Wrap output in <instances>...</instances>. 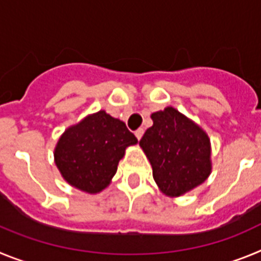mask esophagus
Wrapping results in <instances>:
<instances>
[{
	"label": "esophagus",
	"mask_w": 261,
	"mask_h": 261,
	"mask_svg": "<svg viewBox=\"0 0 261 261\" xmlns=\"http://www.w3.org/2000/svg\"><path fill=\"white\" fill-rule=\"evenodd\" d=\"M135 135H136V137H137V140H141L142 135H144V129H142V128L137 129V130L135 132Z\"/></svg>",
	"instance_id": "34e87169"
}]
</instances>
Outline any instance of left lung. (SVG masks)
<instances>
[{"mask_svg":"<svg viewBox=\"0 0 261 261\" xmlns=\"http://www.w3.org/2000/svg\"><path fill=\"white\" fill-rule=\"evenodd\" d=\"M153 126L140 140V146L153 167L159 190L181 196L211 175V140L179 111L167 107L151 114Z\"/></svg>","mask_w":261,"mask_h":261,"instance_id":"8db88e82","label":"left lung"}]
</instances>
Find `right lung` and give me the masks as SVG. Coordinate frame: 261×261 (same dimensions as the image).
<instances>
[{
    "label": "right lung",
    "instance_id": "right-lung-1",
    "mask_svg": "<svg viewBox=\"0 0 261 261\" xmlns=\"http://www.w3.org/2000/svg\"><path fill=\"white\" fill-rule=\"evenodd\" d=\"M136 144L137 138L125 123L99 111L62 133L55 147V162L70 186L98 193L116 174L126 147Z\"/></svg>",
    "mask_w": 261,
    "mask_h": 261
}]
</instances>
